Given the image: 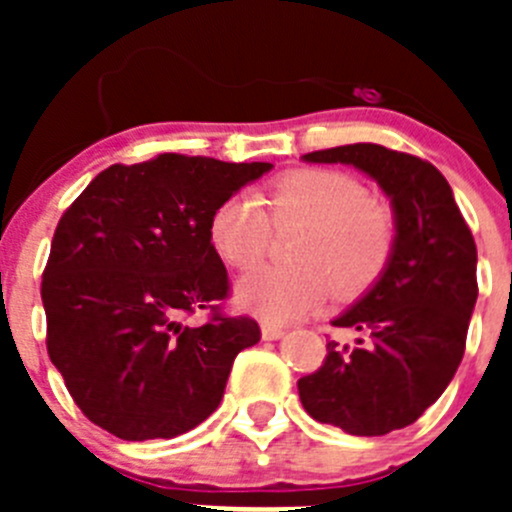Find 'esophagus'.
Listing matches in <instances>:
<instances>
[{
  "label": "esophagus",
  "instance_id": "1",
  "mask_svg": "<svg viewBox=\"0 0 512 512\" xmlns=\"http://www.w3.org/2000/svg\"><path fill=\"white\" fill-rule=\"evenodd\" d=\"M282 336L284 328H279V325L274 323H261V338H264V341H279Z\"/></svg>",
  "mask_w": 512,
  "mask_h": 512
}]
</instances>
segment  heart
<instances>
[{
	"label": "heart",
	"mask_w": 512,
	"mask_h": 512,
	"mask_svg": "<svg viewBox=\"0 0 512 512\" xmlns=\"http://www.w3.org/2000/svg\"><path fill=\"white\" fill-rule=\"evenodd\" d=\"M271 223H307L292 248L297 264L264 266L238 282L235 300L269 320H295L333 292V277L346 295L382 277L395 248L392 212L369 200L354 176L300 169L279 176L264 194ZM271 228L253 194H235L212 212L210 241L233 269H248L269 248Z\"/></svg>",
	"instance_id": "heart-1"
}]
</instances>
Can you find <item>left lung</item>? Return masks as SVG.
Listing matches in <instances>:
<instances>
[{"label": "left lung", "mask_w": 512, "mask_h": 512, "mask_svg": "<svg viewBox=\"0 0 512 512\" xmlns=\"http://www.w3.org/2000/svg\"><path fill=\"white\" fill-rule=\"evenodd\" d=\"M302 161L354 166L390 197V264L333 318L354 338L328 341L323 366L297 382L302 408L318 423L384 436L415 423L459 369L477 302V246L449 182L423 158L354 143Z\"/></svg>", "instance_id": "1"}]
</instances>
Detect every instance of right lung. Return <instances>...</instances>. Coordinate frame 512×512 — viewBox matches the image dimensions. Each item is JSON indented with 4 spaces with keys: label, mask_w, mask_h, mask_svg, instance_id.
I'll return each mask as SVG.
<instances>
[{
    "label": "right lung",
    "mask_w": 512,
    "mask_h": 512,
    "mask_svg": "<svg viewBox=\"0 0 512 512\" xmlns=\"http://www.w3.org/2000/svg\"><path fill=\"white\" fill-rule=\"evenodd\" d=\"M271 164L161 153L104 169L63 212L43 271L48 356L94 425L122 441L174 438L210 418L259 323L187 311L228 295L212 212Z\"/></svg>",
    "instance_id": "obj_1"
}]
</instances>
